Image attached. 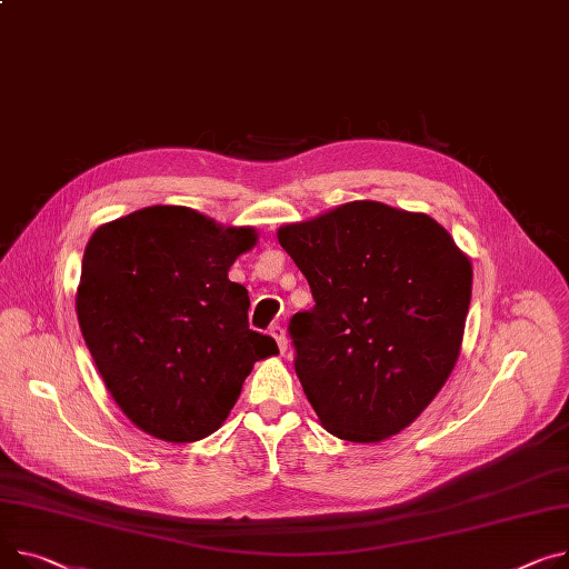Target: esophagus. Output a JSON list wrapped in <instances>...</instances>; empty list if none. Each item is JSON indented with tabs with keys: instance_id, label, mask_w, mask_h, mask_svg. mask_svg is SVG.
I'll return each mask as SVG.
<instances>
[{
	"instance_id": "esophagus-1",
	"label": "esophagus",
	"mask_w": 569,
	"mask_h": 569,
	"mask_svg": "<svg viewBox=\"0 0 569 569\" xmlns=\"http://www.w3.org/2000/svg\"><path fill=\"white\" fill-rule=\"evenodd\" d=\"M270 333L274 336V340H277V346H279V352L283 355V352L288 350V338H286V329H283L281 325H274V327L270 329Z\"/></svg>"
}]
</instances>
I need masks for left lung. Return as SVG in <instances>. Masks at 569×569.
Wrapping results in <instances>:
<instances>
[{"instance_id": "obj_1", "label": "left lung", "mask_w": 569, "mask_h": 569, "mask_svg": "<svg viewBox=\"0 0 569 569\" xmlns=\"http://www.w3.org/2000/svg\"><path fill=\"white\" fill-rule=\"evenodd\" d=\"M277 238L316 299L288 331L320 423L357 443L398 435L460 357L471 260L432 217L380 201L286 223Z\"/></svg>"}]
</instances>
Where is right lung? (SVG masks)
I'll list each match as a JSON object with an SVG mask.
<instances>
[{"label": "right lung", "mask_w": 569, "mask_h": 569, "mask_svg": "<svg viewBox=\"0 0 569 569\" xmlns=\"http://www.w3.org/2000/svg\"><path fill=\"white\" fill-rule=\"evenodd\" d=\"M256 240L251 226L182 206H150L91 236L74 309L107 391L143 432L173 443L212 435L253 363L279 352L249 329V292L229 279Z\"/></svg>", "instance_id": "obj_1"}]
</instances>
